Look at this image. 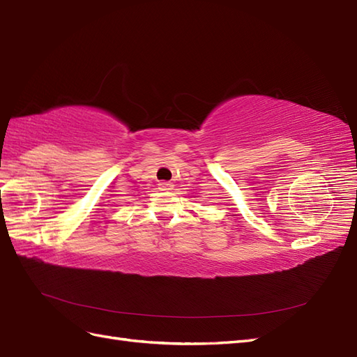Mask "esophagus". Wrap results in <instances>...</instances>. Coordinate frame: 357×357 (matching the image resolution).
Instances as JSON below:
<instances>
[{"instance_id":"34e87169","label":"esophagus","mask_w":357,"mask_h":357,"mask_svg":"<svg viewBox=\"0 0 357 357\" xmlns=\"http://www.w3.org/2000/svg\"><path fill=\"white\" fill-rule=\"evenodd\" d=\"M158 186L160 190H172V188H174L172 186V183H169V181H160Z\"/></svg>"}]
</instances>
